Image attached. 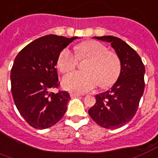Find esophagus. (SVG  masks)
Here are the masks:
<instances>
[{
    "label": "esophagus",
    "mask_w": 158,
    "mask_h": 158,
    "mask_svg": "<svg viewBox=\"0 0 158 158\" xmlns=\"http://www.w3.org/2000/svg\"><path fill=\"white\" fill-rule=\"evenodd\" d=\"M70 96L72 98H75V97H79L81 96L80 94H76V93H70Z\"/></svg>",
    "instance_id": "34e87169"
}]
</instances>
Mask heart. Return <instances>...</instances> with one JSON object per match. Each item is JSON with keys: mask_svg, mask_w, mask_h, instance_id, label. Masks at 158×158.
I'll return each mask as SVG.
<instances>
[{"mask_svg": "<svg viewBox=\"0 0 158 158\" xmlns=\"http://www.w3.org/2000/svg\"><path fill=\"white\" fill-rule=\"evenodd\" d=\"M88 60L84 65L86 72H74L63 79L64 89L77 93L91 91L99 84L102 89L114 85L121 74V61L118 55L100 42L87 40L75 47V54L65 48L60 53L57 67L62 74L74 70L78 62Z\"/></svg>", "mask_w": 158, "mask_h": 158, "instance_id": "b5f03b06", "label": "heart"}]
</instances>
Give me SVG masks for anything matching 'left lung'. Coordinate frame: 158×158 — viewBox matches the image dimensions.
<instances>
[{
  "mask_svg": "<svg viewBox=\"0 0 158 158\" xmlns=\"http://www.w3.org/2000/svg\"><path fill=\"white\" fill-rule=\"evenodd\" d=\"M94 38L111 43L121 61V74L111 89L95 96L96 103L89 114L101 127L115 129L127 124L137 113L145 87V67L138 53L121 39L112 35Z\"/></svg>",
  "mask_w": 158,
  "mask_h": 158,
  "instance_id": "obj_1",
  "label": "left lung"
}]
</instances>
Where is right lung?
<instances>
[{"label":"right lung","mask_w":158,"mask_h":158,"mask_svg":"<svg viewBox=\"0 0 158 158\" xmlns=\"http://www.w3.org/2000/svg\"><path fill=\"white\" fill-rule=\"evenodd\" d=\"M78 37L48 35L34 40L16 55L10 71L12 97L20 115L31 127L45 129L63 118L70 99L60 90L55 65L60 53Z\"/></svg>","instance_id":"add662e5"}]
</instances>
